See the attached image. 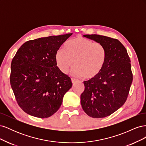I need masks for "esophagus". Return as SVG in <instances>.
<instances>
[{"mask_svg": "<svg viewBox=\"0 0 146 146\" xmlns=\"http://www.w3.org/2000/svg\"><path fill=\"white\" fill-rule=\"evenodd\" d=\"M76 79H75V78H71V81H72V83H73V84H74L75 83H76Z\"/></svg>", "mask_w": 146, "mask_h": 146, "instance_id": "obj_1", "label": "esophagus"}]
</instances>
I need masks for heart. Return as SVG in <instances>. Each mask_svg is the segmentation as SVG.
I'll return each instance as SVG.
<instances>
[{"instance_id": "b5f03b06", "label": "heart", "mask_w": 146, "mask_h": 146, "mask_svg": "<svg viewBox=\"0 0 146 146\" xmlns=\"http://www.w3.org/2000/svg\"><path fill=\"white\" fill-rule=\"evenodd\" d=\"M107 56V49L102 44L79 36L66 43L65 50L62 48L57 50L55 60L62 73L67 74L74 64L75 66L70 72L72 76L89 80L102 71Z\"/></svg>"}]
</instances>
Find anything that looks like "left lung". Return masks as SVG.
I'll return each instance as SVG.
<instances>
[{
  "mask_svg": "<svg viewBox=\"0 0 146 146\" xmlns=\"http://www.w3.org/2000/svg\"><path fill=\"white\" fill-rule=\"evenodd\" d=\"M83 36L104 44L107 56L99 75L83 82L81 105L89 116L105 117L121 108L127 99L133 81L130 60L126 48L117 39L99 35Z\"/></svg>",
  "mask_w": 146,
  "mask_h": 146,
  "instance_id": "8db88e82",
  "label": "left lung"
}]
</instances>
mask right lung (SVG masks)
I'll return each mask as SVG.
<instances>
[{
    "instance_id": "1",
    "label": "right lung",
    "mask_w": 146,
    "mask_h": 146,
    "mask_svg": "<svg viewBox=\"0 0 146 146\" xmlns=\"http://www.w3.org/2000/svg\"><path fill=\"white\" fill-rule=\"evenodd\" d=\"M72 35L30 40L17 51L11 64L10 84L17 104L26 113L47 118L60 108L72 83L57 67L55 56Z\"/></svg>"
}]
</instances>
